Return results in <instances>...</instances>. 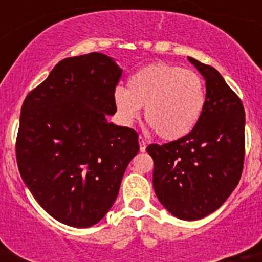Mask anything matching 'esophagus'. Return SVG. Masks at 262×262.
Instances as JSON below:
<instances>
[{
  "label": "esophagus",
  "mask_w": 262,
  "mask_h": 262,
  "mask_svg": "<svg viewBox=\"0 0 262 262\" xmlns=\"http://www.w3.org/2000/svg\"><path fill=\"white\" fill-rule=\"evenodd\" d=\"M139 144H140V151L145 152V149H147V143L144 142V139L143 138L139 139Z\"/></svg>",
  "instance_id": "1"
}]
</instances>
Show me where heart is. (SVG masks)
Here are the masks:
<instances>
[{
  "mask_svg": "<svg viewBox=\"0 0 262 262\" xmlns=\"http://www.w3.org/2000/svg\"><path fill=\"white\" fill-rule=\"evenodd\" d=\"M120 122L133 124L144 106V118L164 140H178L195 128L206 105L205 82L198 73L155 62L134 72L127 89L114 90Z\"/></svg>",
  "mask_w": 262,
  "mask_h": 262,
  "instance_id": "heart-1",
  "label": "heart"
}]
</instances>
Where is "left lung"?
<instances>
[{"mask_svg": "<svg viewBox=\"0 0 262 262\" xmlns=\"http://www.w3.org/2000/svg\"><path fill=\"white\" fill-rule=\"evenodd\" d=\"M189 61L206 81V105L195 128L166 144H151L154 189L161 205L182 221H198L226 202L242 177L245 113L215 68Z\"/></svg>", "mask_w": 262, "mask_h": 262, "instance_id": "8db88e82", "label": "left lung"}]
</instances>
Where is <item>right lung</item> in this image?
Here are the masks:
<instances>
[{"label": "right lung", "mask_w": 262, "mask_h": 262, "mask_svg": "<svg viewBox=\"0 0 262 262\" xmlns=\"http://www.w3.org/2000/svg\"><path fill=\"white\" fill-rule=\"evenodd\" d=\"M122 76L115 60L68 57L30 92L20 110L17 163L36 202L67 226L98 223L119 193L138 134L107 120Z\"/></svg>", "instance_id": "obj_1"}]
</instances>
